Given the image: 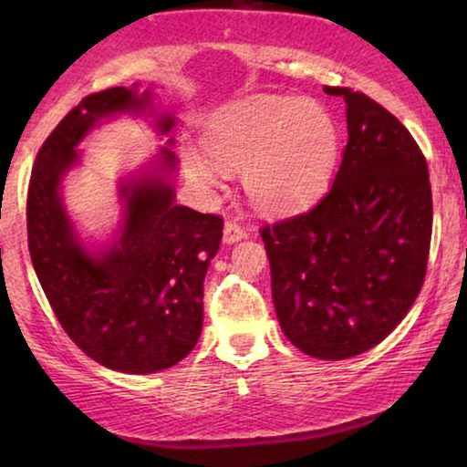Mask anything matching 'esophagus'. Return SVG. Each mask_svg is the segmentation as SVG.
<instances>
[{
  "instance_id": "esophagus-1",
  "label": "esophagus",
  "mask_w": 467,
  "mask_h": 467,
  "mask_svg": "<svg viewBox=\"0 0 467 467\" xmlns=\"http://www.w3.org/2000/svg\"><path fill=\"white\" fill-rule=\"evenodd\" d=\"M248 238V229L240 227L238 223H225V229H223V242L225 244H235V242Z\"/></svg>"
}]
</instances>
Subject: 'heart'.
<instances>
[{
  "label": "heart",
  "mask_w": 467,
  "mask_h": 467,
  "mask_svg": "<svg viewBox=\"0 0 467 467\" xmlns=\"http://www.w3.org/2000/svg\"><path fill=\"white\" fill-rule=\"evenodd\" d=\"M206 155L182 149V165L197 187L213 189L221 168H240L254 206L296 213L327 191L340 155V130L317 101L253 98L223 108L202 136Z\"/></svg>",
  "instance_id": "b5f03b06"
}]
</instances>
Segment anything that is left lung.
Returning a JSON list of instances; mask_svg holds the SVG:
<instances>
[{
	"label": "left lung",
	"instance_id": "left-lung-1",
	"mask_svg": "<svg viewBox=\"0 0 467 467\" xmlns=\"http://www.w3.org/2000/svg\"><path fill=\"white\" fill-rule=\"evenodd\" d=\"M347 104L348 142L310 213L261 229L272 299L293 347L340 361L398 327L425 280L431 240L427 161L410 131L368 95L325 87Z\"/></svg>",
	"mask_w": 467,
	"mask_h": 467
}]
</instances>
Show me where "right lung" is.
I'll return each mask as SVG.
<instances>
[{
  "mask_svg": "<svg viewBox=\"0 0 467 467\" xmlns=\"http://www.w3.org/2000/svg\"><path fill=\"white\" fill-rule=\"evenodd\" d=\"M119 114L155 120L170 136L176 119L152 93L114 87L80 101L37 152L27 195L29 254L61 327L93 361L123 374L176 366L200 340L203 278L219 253L223 219L178 206V159L161 146L142 170L120 178L119 229L87 244L63 203V181L80 163L78 144Z\"/></svg>",
  "mask_w": 467,
  "mask_h": 467,
  "instance_id": "add662e5",
  "label": "right lung"
}]
</instances>
